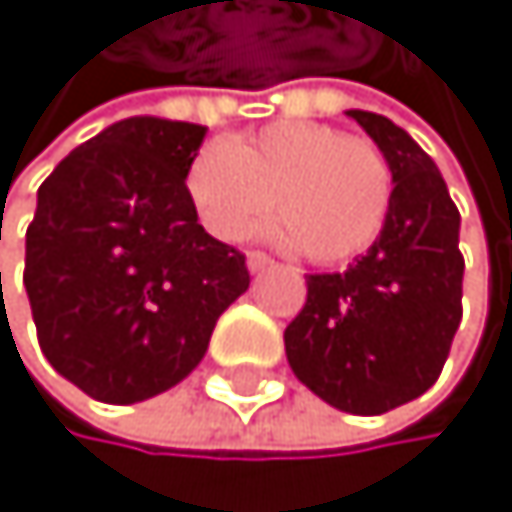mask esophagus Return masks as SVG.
I'll return each mask as SVG.
<instances>
[{"mask_svg":"<svg viewBox=\"0 0 512 512\" xmlns=\"http://www.w3.org/2000/svg\"><path fill=\"white\" fill-rule=\"evenodd\" d=\"M269 266H272V259H269L266 253H256V250H253V253H246V269H250L253 275H256V272H266Z\"/></svg>","mask_w":512,"mask_h":512,"instance_id":"esophagus-1","label":"esophagus"}]
</instances>
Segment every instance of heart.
I'll list each match as a JSON object with an SVG mask.
<instances>
[{
	"instance_id": "heart-1",
	"label": "heart",
	"mask_w": 512,
	"mask_h": 512,
	"mask_svg": "<svg viewBox=\"0 0 512 512\" xmlns=\"http://www.w3.org/2000/svg\"><path fill=\"white\" fill-rule=\"evenodd\" d=\"M186 196L212 237L234 243L275 208L269 237L313 262H348L380 237L392 170L386 154L342 129L281 120L243 142H208L186 170Z\"/></svg>"
}]
</instances>
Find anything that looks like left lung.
Here are the masks:
<instances>
[{"instance_id": "1", "label": "left lung", "mask_w": 512, "mask_h": 512, "mask_svg": "<svg viewBox=\"0 0 512 512\" xmlns=\"http://www.w3.org/2000/svg\"><path fill=\"white\" fill-rule=\"evenodd\" d=\"M392 170L380 237L354 266L307 278V304L285 329L294 377L348 415L418 399L446 364L462 319L459 208L437 164L392 120L348 110Z\"/></svg>"}]
</instances>
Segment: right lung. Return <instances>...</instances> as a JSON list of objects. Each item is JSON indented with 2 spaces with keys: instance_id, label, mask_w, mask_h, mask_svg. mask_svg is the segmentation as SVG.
I'll return each instance as SVG.
<instances>
[{
  "instance_id": "obj_1",
  "label": "right lung",
  "mask_w": 512,
  "mask_h": 512,
  "mask_svg": "<svg viewBox=\"0 0 512 512\" xmlns=\"http://www.w3.org/2000/svg\"><path fill=\"white\" fill-rule=\"evenodd\" d=\"M205 132L129 116L37 189L24 288L40 351L97 402H145L186 380L250 288L243 253L205 234L186 196Z\"/></svg>"
}]
</instances>
